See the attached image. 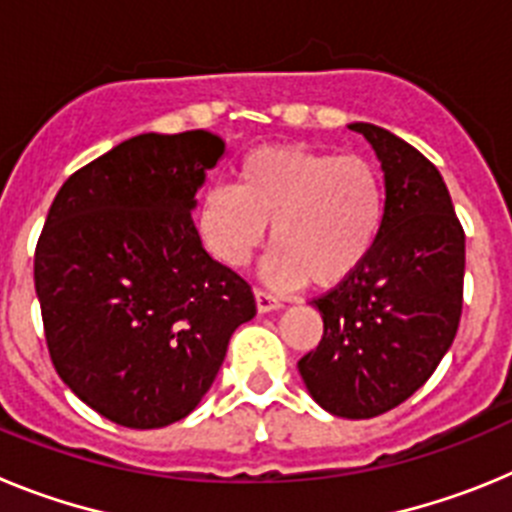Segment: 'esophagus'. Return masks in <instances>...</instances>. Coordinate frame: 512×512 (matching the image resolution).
I'll list each match as a JSON object with an SVG mask.
<instances>
[{"instance_id": "34e87169", "label": "esophagus", "mask_w": 512, "mask_h": 512, "mask_svg": "<svg viewBox=\"0 0 512 512\" xmlns=\"http://www.w3.org/2000/svg\"><path fill=\"white\" fill-rule=\"evenodd\" d=\"M253 297H256V310L259 312H274L282 307V302H279L274 295H269V292H264V289H256Z\"/></svg>"}]
</instances>
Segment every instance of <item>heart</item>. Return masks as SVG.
I'll return each mask as SVG.
<instances>
[{"instance_id": "heart-1", "label": "heart", "mask_w": 512, "mask_h": 512, "mask_svg": "<svg viewBox=\"0 0 512 512\" xmlns=\"http://www.w3.org/2000/svg\"><path fill=\"white\" fill-rule=\"evenodd\" d=\"M274 287H336L369 259L384 225V182L361 156L307 146H261L235 169V184H212L197 228L220 264L241 269L264 243Z\"/></svg>"}]
</instances>
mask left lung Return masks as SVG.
<instances>
[{
    "mask_svg": "<svg viewBox=\"0 0 512 512\" xmlns=\"http://www.w3.org/2000/svg\"><path fill=\"white\" fill-rule=\"evenodd\" d=\"M384 171V225L369 259L328 295L318 348L297 361L307 392L338 418L397 408L436 372L459 328L464 230L436 166L390 130L354 122Z\"/></svg>",
    "mask_w": 512,
    "mask_h": 512,
    "instance_id": "obj_1",
    "label": "left lung"
}]
</instances>
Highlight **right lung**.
<instances>
[{
	"mask_svg": "<svg viewBox=\"0 0 512 512\" xmlns=\"http://www.w3.org/2000/svg\"><path fill=\"white\" fill-rule=\"evenodd\" d=\"M225 140L143 133L58 189L35 248V295L69 390L125 428L187 418L223 366L253 292L202 248L192 210Z\"/></svg>",
	"mask_w": 512,
	"mask_h": 512,
	"instance_id": "1",
	"label": "right lung"
}]
</instances>
